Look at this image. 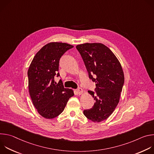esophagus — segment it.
Segmentation results:
<instances>
[{"mask_svg":"<svg viewBox=\"0 0 154 154\" xmlns=\"http://www.w3.org/2000/svg\"><path fill=\"white\" fill-rule=\"evenodd\" d=\"M76 91H77V93L79 94H81L83 93V90L82 88H77L76 90Z\"/></svg>","mask_w":154,"mask_h":154,"instance_id":"esophagus-1","label":"esophagus"}]
</instances>
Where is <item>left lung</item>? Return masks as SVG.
I'll list each match as a JSON object with an SVG mask.
<instances>
[{
  "label": "left lung",
  "instance_id": "left-lung-1",
  "mask_svg": "<svg viewBox=\"0 0 154 154\" xmlns=\"http://www.w3.org/2000/svg\"><path fill=\"white\" fill-rule=\"evenodd\" d=\"M76 48L90 79L96 86V94L88 91L96 102L91 108L85 109L83 114L88 119L99 122L110 116L119 103L124 83L122 68L112 51L102 43H85Z\"/></svg>",
  "mask_w": 154,
  "mask_h": 154
}]
</instances>
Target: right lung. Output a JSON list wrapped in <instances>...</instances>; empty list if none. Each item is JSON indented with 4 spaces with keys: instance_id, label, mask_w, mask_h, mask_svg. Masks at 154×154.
Masks as SVG:
<instances>
[{
    "instance_id": "right-lung-1",
    "label": "right lung",
    "mask_w": 154,
    "mask_h": 154,
    "mask_svg": "<svg viewBox=\"0 0 154 154\" xmlns=\"http://www.w3.org/2000/svg\"><path fill=\"white\" fill-rule=\"evenodd\" d=\"M73 47L67 43H48L36 53L29 66L30 96L38 113L46 119L60 115L74 94L72 90L65 88L61 80L57 84L54 80L55 76H60V58Z\"/></svg>"
}]
</instances>
